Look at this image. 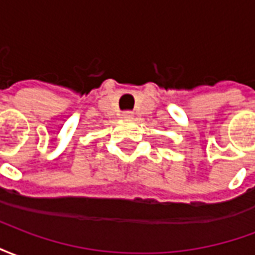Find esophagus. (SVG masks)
Instances as JSON below:
<instances>
[{
    "label": "esophagus",
    "instance_id": "34e87169",
    "mask_svg": "<svg viewBox=\"0 0 255 255\" xmlns=\"http://www.w3.org/2000/svg\"><path fill=\"white\" fill-rule=\"evenodd\" d=\"M123 119H124V120H132L133 113L132 112H124V113H123Z\"/></svg>",
    "mask_w": 255,
    "mask_h": 255
}]
</instances>
